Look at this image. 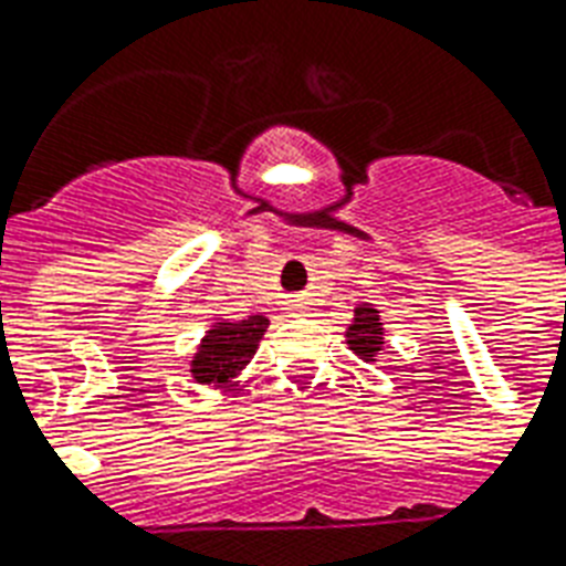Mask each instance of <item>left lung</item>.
Returning <instances> with one entry per match:
<instances>
[{
	"label": "left lung",
	"mask_w": 566,
	"mask_h": 566,
	"mask_svg": "<svg viewBox=\"0 0 566 566\" xmlns=\"http://www.w3.org/2000/svg\"><path fill=\"white\" fill-rule=\"evenodd\" d=\"M346 343L360 360L379 358L381 348H385V325H381L379 310L373 307V304L355 307V318L346 328Z\"/></svg>",
	"instance_id": "left-lung-1"
}]
</instances>
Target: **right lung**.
<instances>
[{
  "instance_id": "add662e5",
  "label": "right lung",
  "mask_w": 566,
  "mask_h": 566,
  "mask_svg": "<svg viewBox=\"0 0 566 566\" xmlns=\"http://www.w3.org/2000/svg\"><path fill=\"white\" fill-rule=\"evenodd\" d=\"M268 328V316H248L241 322H214L190 360V376L199 385L229 388L241 369L256 355L259 339Z\"/></svg>"
}]
</instances>
